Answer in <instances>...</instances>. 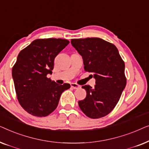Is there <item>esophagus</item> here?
Segmentation results:
<instances>
[{
    "instance_id": "1",
    "label": "esophagus",
    "mask_w": 149,
    "mask_h": 149,
    "mask_svg": "<svg viewBox=\"0 0 149 149\" xmlns=\"http://www.w3.org/2000/svg\"><path fill=\"white\" fill-rule=\"evenodd\" d=\"M70 85H71V87H72V88H73V89H79V87H80V85L77 84V83H72L70 84Z\"/></svg>"
}]
</instances>
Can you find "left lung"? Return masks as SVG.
<instances>
[{
	"mask_svg": "<svg viewBox=\"0 0 149 149\" xmlns=\"http://www.w3.org/2000/svg\"><path fill=\"white\" fill-rule=\"evenodd\" d=\"M71 44L82 56L84 69L93 74V88L83 85L86 97L79 101L85 115L98 119L107 115L119 102L126 85L125 63L115 45L100 38H74Z\"/></svg>",
	"mask_w": 149,
	"mask_h": 149,
	"instance_id": "left-lung-1",
	"label": "left lung"
}]
</instances>
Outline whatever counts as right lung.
I'll return each instance as SVG.
<instances>
[{
    "instance_id": "add662e5",
    "label": "right lung",
    "mask_w": 149,
    "mask_h": 149,
    "mask_svg": "<svg viewBox=\"0 0 149 149\" xmlns=\"http://www.w3.org/2000/svg\"><path fill=\"white\" fill-rule=\"evenodd\" d=\"M62 38L36 39L22 49L12 68L18 102L30 115L46 117L58 105L61 94L70 87L58 85L47 75L52 74L54 59L69 43Z\"/></svg>"
}]
</instances>
